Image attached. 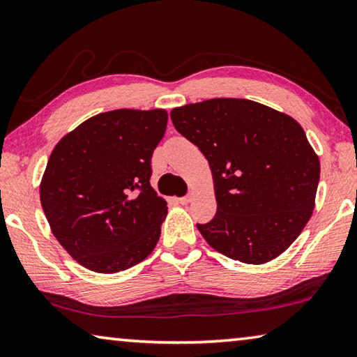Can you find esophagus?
<instances>
[{"mask_svg":"<svg viewBox=\"0 0 357 357\" xmlns=\"http://www.w3.org/2000/svg\"><path fill=\"white\" fill-rule=\"evenodd\" d=\"M192 198H193V195H192V193H189V195H185V197H181L178 202H179L181 204H189V203L192 202Z\"/></svg>","mask_w":357,"mask_h":357,"instance_id":"esophagus-1","label":"esophagus"}]
</instances>
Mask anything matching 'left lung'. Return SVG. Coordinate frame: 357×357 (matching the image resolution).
I'll return each mask as SVG.
<instances>
[{
    "label": "left lung",
    "mask_w": 357,
    "mask_h": 357,
    "mask_svg": "<svg viewBox=\"0 0 357 357\" xmlns=\"http://www.w3.org/2000/svg\"><path fill=\"white\" fill-rule=\"evenodd\" d=\"M170 114L213 174L217 213L197 225L204 241L247 264L282 255L310 220L319 181L318 154L301 124L249 99H208Z\"/></svg>",
    "instance_id": "obj_1"
}]
</instances>
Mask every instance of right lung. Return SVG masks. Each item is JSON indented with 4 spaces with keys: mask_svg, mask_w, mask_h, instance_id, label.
<instances>
[{
    "mask_svg": "<svg viewBox=\"0 0 357 357\" xmlns=\"http://www.w3.org/2000/svg\"><path fill=\"white\" fill-rule=\"evenodd\" d=\"M164 108H119L83 121L53 148L39 195L63 249L99 274L151 255L168 208L151 187V157L165 135Z\"/></svg>",
    "mask_w": 357,
    "mask_h": 357,
    "instance_id": "right-lung-1",
    "label": "right lung"
}]
</instances>
